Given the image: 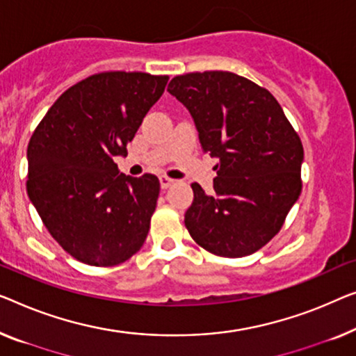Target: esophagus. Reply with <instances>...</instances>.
<instances>
[{"instance_id": "obj_1", "label": "esophagus", "mask_w": 356, "mask_h": 356, "mask_svg": "<svg viewBox=\"0 0 356 356\" xmlns=\"http://www.w3.org/2000/svg\"><path fill=\"white\" fill-rule=\"evenodd\" d=\"M159 179H161V188H162V189H167V188H170V186H172V184L175 183V179L165 177V175H162V177L159 178Z\"/></svg>"}]
</instances>
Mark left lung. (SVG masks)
I'll list each match as a JSON object with an SVG mask.
<instances>
[{"label":"left lung","mask_w":356,"mask_h":356,"mask_svg":"<svg viewBox=\"0 0 356 356\" xmlns=\"http://www.w3.org/2000/svg\"><path fill=\"white\" fill-rule=\"evenodd\" d=\"M168 92L193 115L204 152L220 161L212 194L191 184V238L218 257L254 254L280 233L300 195V138L270 91L233 72L178 75Z\"/></svg>","instance_id":"8db88e82"}]
</instances>
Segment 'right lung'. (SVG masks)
<instances>
[{
  "label": "right lung",
  "mask_w": 356,
  "mask_h": 356,
  "mask_svg": "<svg viewBox=\"0 0 356 356\" xmlns=\"http://www.w3.org/2000/svg\"><path fill=\"white\" fill-rule=\"evenodd\" d=\"M167 75L101 72L70 86L35 128L27 147V193L46 229L74 259L114 266L147 238L161 183L118 172Z\"/></svg>",
  "instance_id": "1"
}]
</instances>
